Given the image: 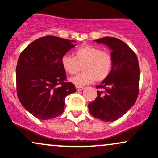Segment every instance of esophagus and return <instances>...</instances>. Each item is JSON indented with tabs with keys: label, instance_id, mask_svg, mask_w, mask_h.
Returning a JSON list of instances; mask_svg holds the SVG:
<instances>
[{
	"label": "esophagus",
	"instance_id": "1",
	"mask_svg": "<svg viewBox=\"0 0 158 158\" xmlns=\"http://www.w3.org/2000/svg\"><path fill=\"white\" fill-rule=\"evenodd\" d=\"M76 89H77V91H81L84 89V87H76Z\"/></svg>",
	"mask_w": 158,
	"mask_h": 158
}]
</instances>
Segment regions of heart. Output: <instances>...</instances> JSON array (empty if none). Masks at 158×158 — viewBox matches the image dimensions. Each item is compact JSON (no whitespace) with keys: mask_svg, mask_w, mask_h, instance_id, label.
<instances>
[{"mask_svg":"<svg viewBox=\"0 0 158 158\" xmlns=\"http://www.w3.org/2000/svg\"><path fill=\"white\" fill-rule=\"evenodd\" d=\"M61 64L66 73L75 74L70 82L77 87H83L94 81L102 82L110 74L113 68V58L109 52L100 50L98 47L84 45L74 52V57L65 54L61 58Z\"/></svg>","mask_w":158,"mask_h":158,"instance_id":"1","label":"heart"}]
</instances>
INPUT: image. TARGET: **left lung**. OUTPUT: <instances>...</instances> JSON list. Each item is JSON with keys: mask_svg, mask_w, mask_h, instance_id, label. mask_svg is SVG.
Masks as SVG:
<instances>
[{"mask_svg": "<svg viewBox=\"0 0 158 158\" xmlns=\"http://www.w3.org/2000/svg\"><path fill=\"white\" fill-rule=\"evenodd\" d=\"M110 48L113 68L106 79L97 86V97L88 104L90 114L104 122L121 118L135 103L139 91L140 69L135 53L118 39L103 37L94 40Z\"/></svg>", "mask_w": 158, "mask_h": 158, "instance_id": "8db88e82", "label": "left lung"}]
</instances>
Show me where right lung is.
Returning <instances> with one entry per match:
<instances>
[{"mask_svg":"<svg viewBox=\"0 0 158 158\" xmlns=\"http://www.w3.org/2000/svg\"><path fill=\"white\" fill-rule=\"evenodd\" d=\"M74 40L52 35L31 43L19 57L16 68L17 92L23 106L42 120L58 116L64 110L65 97L76 92L65 82L61 58L74 45Z\"/></svg>","mask_w":158,"mask_h":158,"instance_id":"1","label":"right lung"}]
</instances>
